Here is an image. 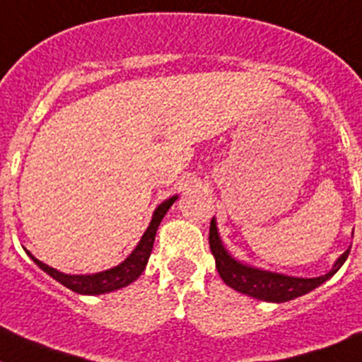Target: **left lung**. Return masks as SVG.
<instances>
[{"mask_svg":"<svg viewBox=\"0 0 362 362\" xmlns=\"http://www.w3.org/2000/svg\"><path fill=\"white\" fill-rule=\"evenodd\" d=\"M209 241L210 250H212L214 257H216V268L219 272L221 279L225 281L230 288L255 297V299L268 300V303H284V300H292L296 297L312 292L313 288H317L319 284L325 283L326 279H330L335 272L343 267L348 254H350V250L344 252L335 261L334 268L328 274H325V276L306 279V277H290L283 276V274H276V272L259 270V268L246 267V264L235 261L225 250L223 243H221L219 233H217L216 228V221L214 219L210 223Z\"/></svg>","mask_w":362,"mask_h":362,"instance_id":"left-lung-1","label":"left lung"}]
</instances>
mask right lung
<instances>
[{"mask_svg": "<svg viewBox=\"0 0 362 362\" xmlns=\"http://www.w3.org/2000/svg\"><path fill=\"white\" fill-rule=\"evenodd\" d=\"M177 199V196L166 199L165 203H161L153 212L152 221H150V226L146 228V232L143 233L141 241L136 246V250L124 259L123 263L117 264V267L110 268V270L99 272L94 276H69V274H63V272H57L54 268L47 267L45 263L37 261L34 255H30L32 261L37 264L43 272H47L50 277L62 283L63 286H66L69 290L76 293H85V296H99V293L114 292V290H119L127 284H130L132 281H136L137 277L141 276L143 270H145L146 263H148L150 252H152L153 239H156V232H158V226L161 223V219L165 217L166 210L170 209L172 203Z\"/></svg>", "mask_w": 362, "mask_h": 362, "instance_id": "add662e5", "label": "right lung"}]
</instances>
